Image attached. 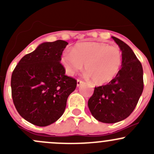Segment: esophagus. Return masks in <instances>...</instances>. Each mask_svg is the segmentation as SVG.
<instances>
[{"mask_svg": "<svg viewBox=\"0 0 154 154\" xmlns=\"http://www.w3.org/2000/svg\"><path fill=\"white\" fill-rule=\"evenodd\" d=\"M83 83V80H80V79H77V86H80V85H82Z\"/></svg>", "mask_w": 154, "mask_h": 154, "instance_id": "1", "label": "esophagus"}]
</instances>
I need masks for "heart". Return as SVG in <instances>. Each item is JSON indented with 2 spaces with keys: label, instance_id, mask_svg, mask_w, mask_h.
<instances>
[{
  "label": "heart",
  "instance_id": "1",
  "mask_svg": "<svg viewBox=\"0 0 154 154\" xmlns=\"http://www.w3.org/2000/svg\"><path fill=\"white\" fill-rule=\"evenodd\" d=\"M122 60V52L118 46L83 42L77 43L71 52L63 54L61 63L68 75L82 70L85 64L87 76L95 84L102 85L112 80L119 74Z\"/></svg>",
  "mask_w": 154,
  "mask_h": 154
}]
</instances>
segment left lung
<instances>
[{
	"instance_id": "left-lung-1",
	"label": "left lung",
	"mask_w": 154,
	"mask_h": 154,
	"mask_svg": "<svg viewBox=\"0 0 154 154\" xmlns=\"http://www.w3.org/2000/svg\"><path fill=\"white\" fill-rule=\"evenodd\" d=\"M122 52V68L108 84L94 87L88 106L94 119L112 124L127 119L134 110L144 88L143 68L126 43L112 36Z\"/></svg>"
}]
</instances>
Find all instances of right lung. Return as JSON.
Wrapping results in <instances>:
<instances>
[{
  "label": "right lung",
  "mask_w": 154,
  "mask_h": 154,
  "mask_svg": "<svg viewBox=\"0 0 154 154\" xmlns=\"http://www.w3.org/2000/svg\"><path fill=\"white\" fill-rule=\"evenodd\" d=\"M67 45L63 40L42 43L23 57L12 71L13 103L20 116L32 125L45 127L57 122L76 88L77 80L65 74L60 63Z\"/></svg>",
  "instance_id": "add662e5"
}]
</instances>
